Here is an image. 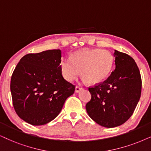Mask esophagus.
I'll list each match as a JSON object with an SVG mask.
<instances>
[{"label": "esophagus", "instance_id": "34e87169", "mask_svg": "<svg viewBox=\"0 0 151 151\" xmlns=\"http://www.w3.org/2000/svg\"><path fill=\"white\" fill-rule=\"evenodd\" d=\"M83 89V88L82 87H80V86H76L75 87V93H79L81 90Z\"/></svg>", "mask_w": 151, "mask_h": 151}]
</instances>
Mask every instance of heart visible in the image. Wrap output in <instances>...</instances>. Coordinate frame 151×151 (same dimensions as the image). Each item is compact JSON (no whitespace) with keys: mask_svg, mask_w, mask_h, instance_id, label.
<instances>
[{"mask_svg":"<svg viewBox=\"0 0 151 151\" xmlns=\"http://www.w3.org/2000/svg\"><path fill=\"white\" fill-rule=\"evenodd\" d=\"M114 56L106 49H84L72 53L71 58L62 59L60 63L62 75L72 81L81 74L84 81L97 84L105 80L114 68Z\"/></svg>","mask_w":151,"mask_h":151,"instance_id":"heart-1","label":"heart"}]
</instances>
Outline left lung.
I'll return each instance as SVG.
<instances>
[{"instance_id":"obj_1","label":"left lung","mask_w":151,"mask_h":151,"mask_svg":"<svg viewBox=\"0 0 151 151\" xmlns=\"http://www.w3.org/2000/svg\"><path fill=\"white\" fill-rule=\"evenodd\" d=\"M116 68L108 79L89 88L91 100L86 105L88 116L101 126L115 127L132 115L142 92V78L134 60L114 50Z\"/></svg>"}]
</instances>
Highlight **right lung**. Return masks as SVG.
Listing matches in <instances>:
<instances>
[{
  "label": "right lung",
  "mask_w": 151,
  "mask_h": 151,
  "mask_svg": "<svg viewBox=\"0 0 151 151\" xmlns=\"http://www.w3.org/2000/svg\"><path fill=\"white\" fill-rule=\"evenodd\" d=\"M61 51L28 53L21 58L13 72L10 91L19 117L33 125H42L60 114L75 86L63 77Z\"/></svg>",
  "instance_id": "obj_1"
}]
</instances>
